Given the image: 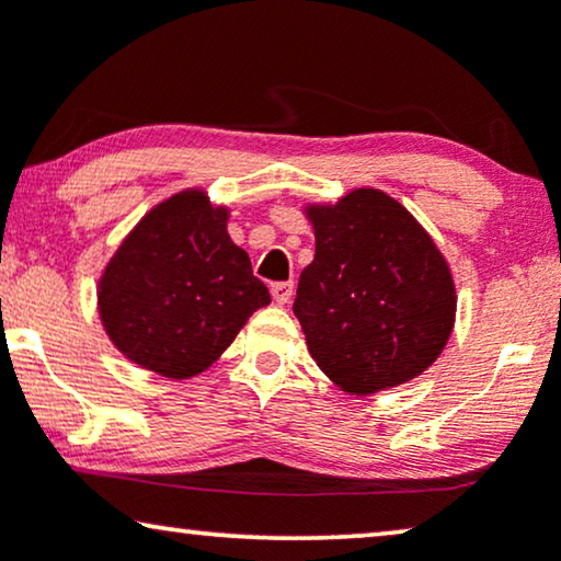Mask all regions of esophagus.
<instances>
[{"mask_svg": "<svg viewBox=\"0 0 561 561\" xmlns=\"http://www.w3.org/2000/svg\"><path fill=\"white\" fill-rule=\"evenodd\" d=\"M294 283H273L271 286V294H273V301L275 304H288L290 298H294Z\"/></svg>", "mask_w": 561, "mask_h": 561, "instance_id": "obj_1", "label": "esophagus"}]
</instances>
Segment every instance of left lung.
Instances as JSON below:
<instances>
[{
	"label": "left lung",
	"mask_w": 561,
	"mask_h": 561,
	"mask_svg": "<svg viewBox=\"0 0 561 561\" xmlns=\"http://www.w3.org/2000/svg\"><path fill=\"white\" fill-rule=\"evenodd\" d=\"M317 255L294 313L319 370L350 396L419 378L447 347L457 317L451 267L432 234L380 188L306 204Z\"/></svg>",
	"instance_id": "left-lung-1"
}]
</instances>
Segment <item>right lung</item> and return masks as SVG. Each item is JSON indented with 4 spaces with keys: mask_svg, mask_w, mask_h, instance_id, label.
I'll use <instances>...</instances> for the list:
<instances>
[{
    "mask_svg": "<svg viewBox=\"0 0 561 561\" xmlns=\"http://www.w3.org/2000/svg\"><path fill=\"white\" fill-rule=\"evenodd\" d=\"M229 206L183 188L152 206L114 250L96 283L110 342L142 370L188 380L221 357L271 304L250 255L227 232Z\"/></svg>",
    "mask_w": 561,
    "mask_h": 561,
    "instance_id": "1",
    "label": "right lung"
}]
</instances>
